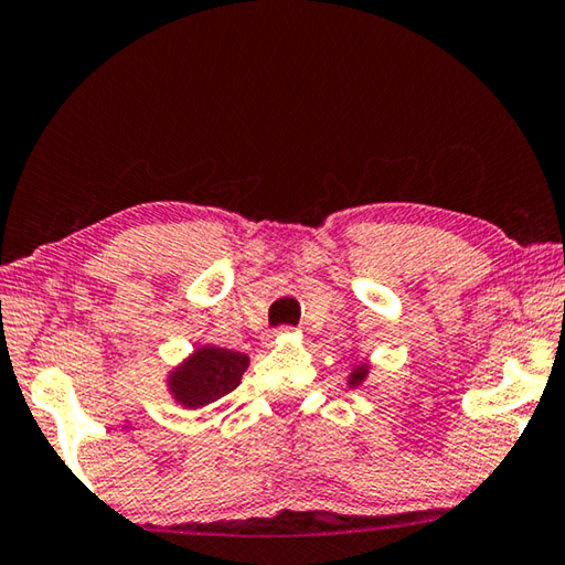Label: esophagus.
Segmentation results:
<instances>
[{"mask_svg": "<svg viewBox=\"0 0 565 565\" xmlns=\"http://www.w3.org/2000/svg\"><path fill=\"white\" fill-rule=\"evenodd\" d=\"M290 334H295L292 328H280V330L273 332V338H290Z\"/></svg>", "mask_w": 565, "mask_h": 565, "instance_id": "34e87169", "label": "esophagus"}]
</instances>
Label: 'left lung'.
Instances as JSON below:
<instances>
[{"instance_id": "obj_1", "label": "left lung", "mask_w": 565, "mask_h": 565, "mask_svg": "<svg viewBox=\"0 0 565 565\" xmlns=\"http://www.w3.org/2000/svg\"><path fill=\"white\" fill-rule=\"evenodd\" d=\"M370 370H372V364H370L367 360H364V362H354V364H352V372L348 374V384H350V387H354V390L362 387V384L367 382V377H370Z\"/></svg>"}]
</instances>
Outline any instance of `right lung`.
<instances>
[{"label":"right lung","mask_w":565,"mask_h":565,"mask_svg":"<svg viewBox=\"0 0 565 565\" xmlns=\"http://www.w3.org/2000/svg\"><path fill=\"white\" fill-rule=\"evenodd\" d=\"M250 358L215 344H198L188 358L166 374V390L183 409H203L223 399L241 384Z\"/></svg>","instance_id":"add662e5"}]
</instances>
